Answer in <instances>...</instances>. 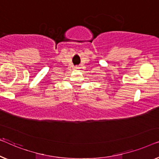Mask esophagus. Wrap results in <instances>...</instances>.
<instances>
[{"mask_svg": "<svg viewBox=\"0 0 159 159\" xmlns=\"http://www.w3.org/2000/svg\"><path fill=\"white\" fill-rule=\"evenodd\" d=\"M75 68H77V67H75Z\"/></svg>", "mask_w": 159, "mask_h": 159, "instance_id": "obj_1", "label": "esophagus"}]
</instances>
